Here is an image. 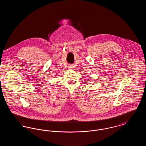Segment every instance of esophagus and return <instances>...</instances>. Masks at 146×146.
I'll return each instance as SVG.
<instances>
[{"instance_id":"obj_1","label":"esophagus","mask_w":146,"mask_h":146,"mask_svg":"<svg viewBox=\"0 0 146 146\" xmlns=\"http://www.w3.org/2000/svg\"><path fill=\"white\" fill-rule=\"evenodd\" d=\"M69 67H70V68H72V67H73V66H72V65H70Z\"/></svg>"}]
</instances>
